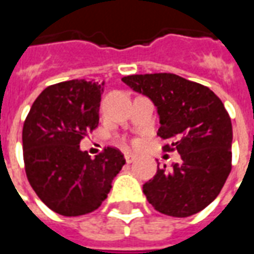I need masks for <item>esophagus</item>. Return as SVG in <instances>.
Masks as SVG:
<instances>
[{"label": "esophagus", "instance_id": "obj_1", "mask_svg": "<svg viewBox=\"0 0 254 254\" xmlns=\"http://www.w3.org/2000/svg\"><path fill=\"white\" fill-rule=\"evenodd\" d=\"M136 158H137V156L134 154H132V152H127V154H125V160H127V163H132V162L136 160Z\"/></svg>", "mask_w": 254, "mask_h": 254}]
</instances>
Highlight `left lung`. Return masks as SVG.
I'll list each match as a JSON object with an SVG mask.
<instances>
[{
  "label": "left lung",
  "instance_id": "1",
  "mask_svg": "<svg viewBox=\"0 0 254 254\" xmlns=\"http://www.w3.org/2000/svg\"><path fill=\"white\" fill-rule=\"evenodd\" d=\"M122 81L148 96L158 109V136L165 151L181 160L159 166L143 185L152 207L174 218L200 212L216 198L231 171L233 127L222 100L211 89L173 73L132 74Z\"/></svg>",
  "mask_w": 254,
  "mask_h": 254
}]
</instances>
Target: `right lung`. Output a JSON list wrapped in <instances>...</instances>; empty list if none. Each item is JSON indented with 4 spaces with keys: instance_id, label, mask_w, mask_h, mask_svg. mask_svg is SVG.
<instances>
[{
    "instance_id": "add662e5",
    "label": "right lung",
    "mask_w": 254,
    "mask_h": 254,
    "mask_svg": "<svg viewBox=\"0 0 254 254\" xmlns=\"http://www.w3.org/2000/svg\"><path fill=\"white\" fill-rule=\"evenodd\" d=\"M105 83L69 80L42 91L23 127L28 182L54 212L78 216L98 209L125 165L120 149L107 147L91 159L80 141L99 125Z\"/></svg>"
}]
</instances>
